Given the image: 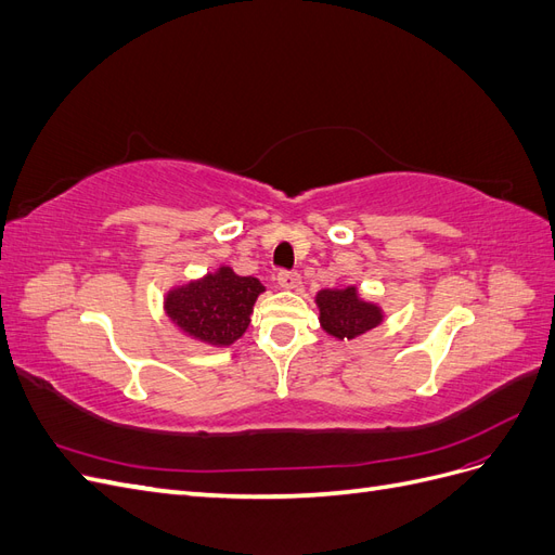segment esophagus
I'll return each mask as SVG.
<instances>
[{"instance_id": "34e87169", "label": "esophagus", "mask_w": 555, "mask_h": 555, "mask_svg": "<svg viewBox=\"0 0 555 555\" xmlns=\"http://www.w3.org/2000/svg\"><path fill=\"white\" fill-rule=\"evenodd\" d=\"M278 284L282 289H296L300 284V275L292 273V271H280L278 273Z\"/></svg>"}]
</instances>
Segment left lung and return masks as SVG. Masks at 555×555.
<instances>
[{"mask_svg":"<svg viewBox=\"0 0 555 555\" xmlns=\"http://www.w3.org/2000/svg\"><path fill=\"white\" fill-rule=\"evenodd\" d=\"M314 304L319 324L338 340H354L384 322L382 308L363 300L357 287L322 289L314 296Z\"/></svg>","mask_w":555,"mask_h":555,"instance_id":"obj_1","label":"left lung"}]
</instances>
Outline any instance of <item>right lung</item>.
<instances>
[{
  "instance_id": "right-lung-1",
  "label": "right lung",
  "mask_w": 555,
  "mask_h": 555,
  "mask_svg": "<svg viewBox=\"0 0 555 555\" xmlns=\"http://www.w3.org/2000/svg\"><path fill=\"white\" fill-rule=\"evenodd\" d=\"M263 292L257 278H243L233 268L220 266L206 278L173 287L164 298V310L190 338L229 347L247 331L249 314Z\"/></svg>"
}]
</instances>
